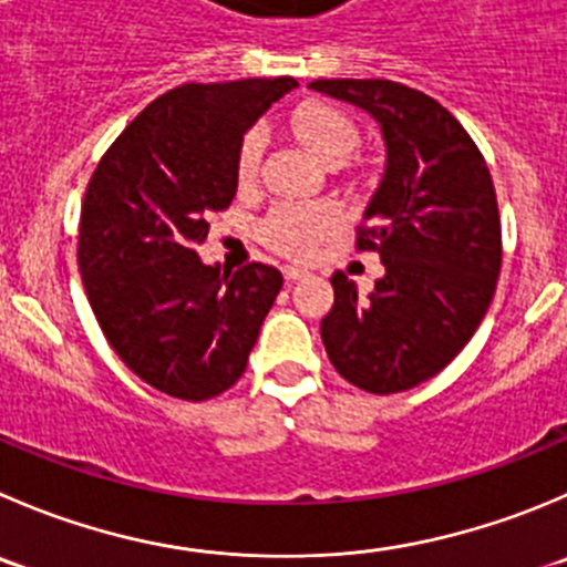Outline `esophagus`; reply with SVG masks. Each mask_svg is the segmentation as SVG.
<instances>
[{
    "mask_svg": "<svg viewBox=\"0 0 567 567\" xmlns=\"http://www.w3.org/2000/svg\"><path fill=\"white\" fill-rule=\"evenodd\" d=\"M282 274H285V282H288V285L299 282V279L307 277V271H301V268H296V266H285Z\"/></svg>",
    "mask_w": 567,
    "mask_h": 567,
    "instance_id": "esophagus-1",
    "label": "esophagus"
}]
</instances>
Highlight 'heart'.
I'll list each match as a JSON object with an SVG mask.
<instances>
[{"label":"heart","instance_id":"obj_1","mask_svg":"<svg viewBox=\"0 0 567 567\" xmlns=\"http://www.w3.org/2000/svg\"><path fill=\"white\" fill-rule=\"evenodd\" d=\"M296 135L329 166H340L360 144V130L354 118L340 107L323 102H307L293 113ZM266 132L251 126L240 141L235 174L240 188H249L260 172ZM343 224V210L334 202H310V205H277L262 218L257 235L262 244L277 255L290 260H307L316 255L318 246L338 233Z\"/></svg>","mask_w":567,"mask_h":567}]
</instances>
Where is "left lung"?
Listing matches in <instances>:
<instances>
[{"label": "left lung", "instance_id": "1", "mask_svg": "<svg viewBox=\"0 0 567 567\" xmlns=\"http://www.w3.org/2000/svg\"><path fill=\"white\" fill-rule=\"evenodd\" d=\"M312 91L373 115L384 174L357 227L384 277L368 299L343 271L321 340L334 371L368 393H401L441 373L480 329L502 271V218L491 172L457 118L390 80H316Z\"/></svg>", "mask_w": 567, "mask_h": 567}]
</instances>
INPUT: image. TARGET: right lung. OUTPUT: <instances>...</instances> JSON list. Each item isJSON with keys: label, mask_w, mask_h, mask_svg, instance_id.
Returning a JSON list of instances; mask_svg holds the SVG:
<instances>
[{"label": "right lung", "mask_w": 567, "mask_h": 567, "mask_svg": "<svg viewBox=\"0 0 567 567\" xmlns=\"http://www.w3.org/2000/svg\"><path fill=\"white\" fill-rule=\"evenodd\" d=\"M293 76L188 82L135 115L99 161L80 213L87 301L126 368L161 393L205 401L246 371L282 288L274 266H205L207 213L238 190L246 130Z\"/></svg>", "instance_id": "right-lung-1"}]
</instances>
